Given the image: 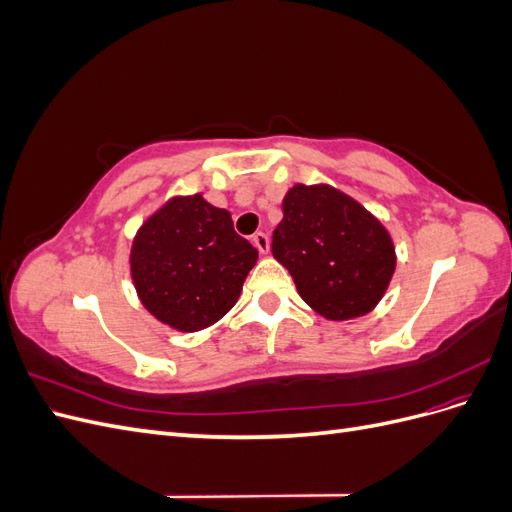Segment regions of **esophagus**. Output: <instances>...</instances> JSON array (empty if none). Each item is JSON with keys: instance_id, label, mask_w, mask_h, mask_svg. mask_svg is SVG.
Masks as SVG:
<instances>
[{"instance_id": "1", "label": "esophagus", "mask_w": 512, "mask_h": 512, "mask_svg": "<svg viewBox=\"0 0 512 512\" xmlns=\"http://www.w3.org/2000/svg\"><path fill=\"white\" fill-rule=\"evenodd\" d=\"M252 243L258 247L260 254H267V252H269V237H267V232H256V235L252 237Z\"/></svg>"}]
</instances>
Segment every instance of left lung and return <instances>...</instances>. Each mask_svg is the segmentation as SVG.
<instances>
[{
	"mask_svg": "<svg viewBox=\"0 0 512 512\" xmlns=\"http://www.w3.org/2000/svg\"><path fill=\"white\" fill-rule=\"evenodd\" d=\"M273 230V256L301 299L329 320L369 314L395 273V245L378 218L331 185H292Z\"/></svg>",
	"mask_w": 512,
	"mask_h": 512,
	"instance_id": "1",
	"label": "left lung"
}]
</instances>
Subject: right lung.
<instances>
[{
	"label": "right lung",
	"instance_id": "obj_1",
	"mask_svg": "<svg viewBox=\"0 0 512 512\" xmlns=\"http://www.w3.org/2000/svg\"><path fill=\"white\" fill-rule=\"evenodd\" d=\"M258 250L239 237L226 209L175 196L147 218L132 241L138 299L170 329L194 333L230 312Z\"/></svg>",
	"mask_w": 512,
	"mask_h": 512
}]
</instances>
